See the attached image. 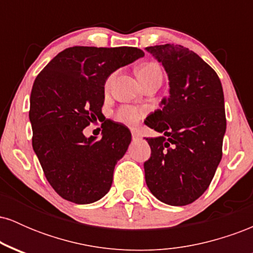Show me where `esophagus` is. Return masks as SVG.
<instances>
[{"label":"esophagus","instance_id":"34e87169","mask_svg":"<svg viewBox=\"0 0 253 253\" xmlns=\"http://www.w3.org/2000/svg\"><path fill=\"white\" fill-rule=\"evenodd\" d=\"M132 138L133 140H136V139L140 138V134H139L138 130H132Z\"/></svg>","mask_w":253,"mask_h":253}]
</instances>
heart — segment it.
I'll use <instances>...</instances> for the list:
<instances>
[{
  "label": "heart",
  "mask_w": 253,
  "mask_h": 253,
  "mask_svg": "<svg viewBox=\"0 0 253 253\" xmlns=\"http://www.w3.org/2000/svg\"><path fill=\"white\" fill-rule=\"evenodd\" d=\"M138 77L139 81L141 83L146 82V81L151 80V78L162 76V69L158 64L155 62H147L143 64L141 66L138 68ZM115 74H112L110 76L107 78L106 81V88L112 84L113 80H114ZM145 113L146 110L144 108H140V107L135 106H129V104H126V106L120 107L114 114V119L118 121V123L125 125V126L128 127H135L138 126L139 123L143 120Z\"/></svg>",
  "instance_id": "heart-1"
}]
</instances>
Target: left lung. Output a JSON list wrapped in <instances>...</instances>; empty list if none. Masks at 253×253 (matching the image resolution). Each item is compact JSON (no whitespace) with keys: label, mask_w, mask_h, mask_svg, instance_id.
Masks as SVG:
<instances>
[{"label":"left lung","mask_w":253,"mask_h":253,"mask_svg":"<svg viewBox=\"0 0 253 253\" xmlns=\"http://www.w3.org/2000/svg\"><path fill=\"white\" fill-rule=\"evenodd\" d=\"M169 77L163 108L146 118V126L163 133L146 138L151 157L145 181L159 201L170 206L194 202L207 190L222 157L226 132L223 91L216 72L181 45L146 47Z\"/></svg>","instance_id":"obj_1"}]
</instances>
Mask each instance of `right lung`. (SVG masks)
<instances>
[{"mask_svg": "<svg viewBox=\"0 0 253 253\" xmlns=\"http://www.w3.org/2000/svg\"><path fill=\"white\" fill-rule=\"evenodd\" d=\"M144 57L140 48L74 46L51 60L31 92L32 146L56 193L77 205L108 193L115 164L126 153L130 132L106 120L102 138L83 129L102 118L104 83L115 70Z\"/></svg>", "mask_w": 253, "mask_h": 253, "instance_id": "add662e5", "label": "right lung"}]
</instances>
